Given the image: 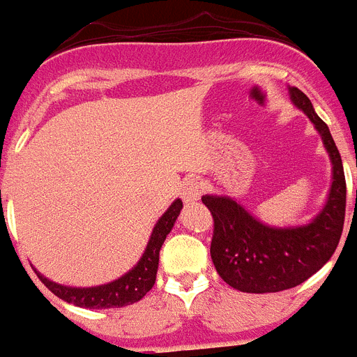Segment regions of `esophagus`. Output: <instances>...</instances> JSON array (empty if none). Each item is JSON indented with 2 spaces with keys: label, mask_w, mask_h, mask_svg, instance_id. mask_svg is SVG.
Returning <instances> with one entry per match:
<instances>
[{
  "label": "esophagus",
  "mask_w": 357,
  "mask_h": 357,
  "mask_svg": "<svg viewBox=\"0 0 357 357\" xmlns=\"http://www.w3.org/2000/svg\"><path fill=\"white\" fill-rule=\"evenodd\" d=\"M181 195L182 198H184V202L195 204V202L200 200L202 195H204V184H202L200 181H197V178H191V181H188L184 184Z\"/></svg>",
  "instance_id": "1"
}]
</instances>
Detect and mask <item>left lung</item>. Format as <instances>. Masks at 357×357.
I'll return each instance as SVG.
<instances>
[{
	"instance_id": "8db88e82",
	"label": "left lung",
	"mask_w": 357,
	"mask_h": 357,
	"mask_svg": "<svg viewBox=\"0 0 357 357\" xmlns=\"http://www.w3.org/2000/svg\"><path fill=\"white\" fill-rule=\"evenodd\" d=\"M289 96L320 132L333 162V185L326 207L313 222L289 229L263 225L229 197H202L213 214L211 257L216 272L239 291L275 293L302 284L333 257L342 238L347 206L342 155L311 100L296 87H289Z\"/></svg>"
}]
</instances>
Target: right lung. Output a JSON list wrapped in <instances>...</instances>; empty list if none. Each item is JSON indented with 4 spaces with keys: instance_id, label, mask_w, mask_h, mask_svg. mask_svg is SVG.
I'll return each mask as SVG.
<instances>
[{
    "instance_id": "obj_1",
    "label": "right lung",
    "mask_w": 357,
    "mask_h": 357,
    "mask_svg": "<svg viewBox=\"0 0 357 357\" xmlns=\"http://www.w3.org/2000/svg\"><path fill=\"white\" fill-rule=\"evenodd\" d=\"M181 209L182 202H173L169 209L160 216L157 225L153 227L151 238L148 241V247L144 250L143 257L139 259V263L135 264L130 272L119 277L118 280H114V282L96 286V288H68V286L52 282V280H48L40 273H37V277L53 295L69 302V304L78 305V307L109 309L123 307V305L139 302L150 291L151 286L155 284L160 247H162L166 236L169 234V230L173 229V223H175L176 216L181 214Z\"/></svg>"
}]
</instances>
